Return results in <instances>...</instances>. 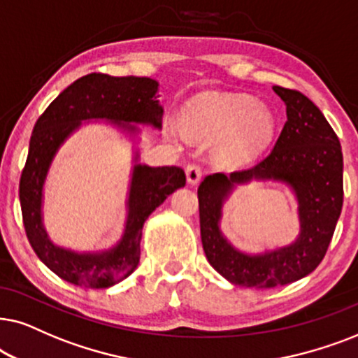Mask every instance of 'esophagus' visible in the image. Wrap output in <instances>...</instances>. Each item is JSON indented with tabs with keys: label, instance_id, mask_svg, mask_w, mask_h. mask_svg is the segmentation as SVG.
<instances>
[{
	"label": "esophagus",
	"instance_id": "1",
	"mask_svg": "<svg viewBox=\"0 0 358 358\" xmlns=\"http://www.w3.org/2000/svg\"><path fill=\"white\" fill-rule=\"evenodd\" d=\"M185 171H187L188 183H192V185L199 183V180L203 178V169L198 164H189L187 169H185Z\"/></svg>",
	"mask_w": 358,
	"mask_h": 358
}]
</instances>
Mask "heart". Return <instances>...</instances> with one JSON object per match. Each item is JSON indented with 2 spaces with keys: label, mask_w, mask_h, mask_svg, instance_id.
Instances as JSON below:
<instances>
[{
  "label": "heart",
  "mask_w": 358,
  "mask_h": 358,
  "mask_svg": "<svg viewBox=\"0 0 358 358\" xmlns=\"http://www.w3.org/2000/svg\"><path fill=\"white\" fill-rule=\"evenodd\" d=\"M183 122L188 132L203 139L221 134L216 154L226 164H239L255 155L273 139L275 119L268 109L257 106L249 94L203 93L185 104ZM166 132L183 137V126L166 124Z\"/></svg>",
  "instance_id": "heart-1"
}]
</instances>
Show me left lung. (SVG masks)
<instances>
[{
	"label": "left lung",
	"mask_w": 358,
	"mask_h": 358,
	"mask_svg": "<svg viewBox=\"0 0 358 358\" xmlns=\"http://www.w3.org/2000/svg\"><path fill=\"white\" fill-rule=\"evenodd\" d=\"M287 104L275 147L249 170L214 173L198 188L199 226L209 264L229 282L247 288H273L311 273L326 255L344 201L339 137L316 104L298 90L273 87ZM252 178L282 179L297 193L302 234L294 245L264 256L236 251L218 231L223 198L232 182Z\"/></svg>",
	"instance_id": "1"
}]
</instances>
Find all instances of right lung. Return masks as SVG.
Here are the masks:
<instances>
[{
	"mask_svg": "<svg viewBox=\"0 0 358 358\" xmlns=\"http://www.w3.org/2000/svg\"><path fill=\"white\" fill-rule=\"evenodd\" d=\"M157 88L159 83L145 76L90 73L65 88L37 119L19 182L22 222L37 257L65 282L85 288H108L127 278L139 264L145 219L170 193L187 183V175L178 166L136 165L126 231L121 242L103 254H75L60 249L47 239L42 227V185L62 142L85 119L104 117L160 127L164 109L155 98Z\"/></svg>",
	"mask_w": 358,
	"mask_h": 358,
	"instance_id": "right-lung-1",
	"label": "right lung"
}]
</instances>
